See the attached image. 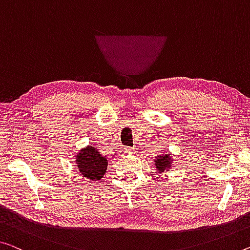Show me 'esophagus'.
Wrapping results in <instances>:
<instances>
[{"mask_svg": "<svg viewBox=\"0 0 250 250\" xmlns=\"http://www.w3.org/2000/svg\"><path fill=\"white\" fill-rule=\"evenodd\" d=\"M123 151H124V153H132V148L128 147V146H125L124 148H123Z\"/></svg>", "mask_w": 250, "mask_h": 250, "instance_id": "34e87169", "label": "esophagus"}]
</instances>
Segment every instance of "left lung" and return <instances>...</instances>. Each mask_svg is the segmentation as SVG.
Wrapping results in <instances>:
<instances>
[{
	"label": "left lung",
	"instance_id": "left-lung-1",
	"mask_svg": "<svg viewBox=\"0 0 250 250\" xmlns=\"http://www.w3.org/2000/svg\"><path fill=\"white\" fill-rule=\"evenodd\" d=\"M155 167L157 173H163L165 171H168L172 167V155L171 154H162L154 159Z\"/></svg>",
	"mask_w": 250,
	"mask_h": 250
}]
</instances>
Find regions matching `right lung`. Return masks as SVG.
<instances>
[{
    "label": "right lung",
    "mask_w": 250,
    "mask_h": 250,
    "mask_svg": "<svg viewBox=\"0 0 250 250\" xmlns=\"http://www.w3.org/2000/svg\"><path fill=\"white\" fill-rule=\"evenodd\" d=\"M76 164L83 176H86L93 181H98L106 173L108 162L97 147L88 145L78 152L76 156Z\"/></svg>",
    "instance_id": "right-lung-1"
}]
</instances>
